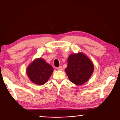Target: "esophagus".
Masks as SVG:
<instances>
[{
  "label": "esophagus",
  "mask_w": 120,
  "mask_h": 120,
  "mask_svg": "<svg viewBox=\"0 0 120 120\" xmlns=\"http://www.w3.org/2000/svg\"><path fill=\"white\" fill-rule=\"evenodd\" d=\"M57 70L58 71H62V70H63V67H61V66H60L59 67L57 68Z\"/></svg>",
  "instance_id": "34e87169"
}]
</instances>
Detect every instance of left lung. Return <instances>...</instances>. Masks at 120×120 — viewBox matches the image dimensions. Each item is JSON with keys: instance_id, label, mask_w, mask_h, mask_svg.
<instances>
[{"instance_id": "1", "label": "left lung", "mask_w": 120, "mask_h": 120, "mask_svg": "<svg viewBox=\"0 0 120 120\" xmlns=\"http://www.w3.org/2000/svg\"><path fill=\"white\" fill-rule=\"evenodd\" d=\"M65 71L70 80L77 85H82L88 81L94 71V64L82 53L72 54L68 60Z\"/></svg>"}]
</instances>
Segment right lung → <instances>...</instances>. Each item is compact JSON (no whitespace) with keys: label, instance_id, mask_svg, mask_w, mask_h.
Masks as SVG:
<instances>
[{"label":"right lung","instance_id":"right-lung-1","mask_svg":"<svg viewBox=\"0 0 120 120\" xmlns=\"http://www.w3.org/2000/svg\"><path fill=\"white\" fill-rule=\"evenodd\" d=\"M52 67L41 58L35 60L27 68L26 72L30 81L35 84L42 85L47 82L52 75Z\"/></svg>","mask_w":120,"mask_h":120}]
</instances>
